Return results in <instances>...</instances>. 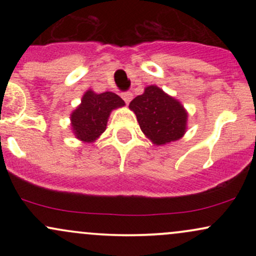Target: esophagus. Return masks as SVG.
<instances>
[{
    "label": "esophagus",
    "mask_w": 256,
    "mask_h": 256,
    "mask_svg": "<svg viewBox=\"0 0 256 256\" xmlns=\"http://www.w3.org/2000/svg\"><path fill=\"white\" fill-rule=\"evenodd\" d=\"M122 100H124L125 101V104H128L131 102V100H132V98H134V95H132V92H124L122 95Z\"/></svg>",
    "instance_id": "esophagus-1"
}]
</instances>
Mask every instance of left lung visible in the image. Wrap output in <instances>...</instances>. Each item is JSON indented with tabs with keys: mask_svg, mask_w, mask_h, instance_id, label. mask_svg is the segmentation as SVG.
I'll return each instance as SVG.
<instances>
[{
	"mask_svg": "<svg viewBox=\"0 0 256 256\" xmlns=\"http://www.w3.org/2000/svg\"><path fill=\"white\" fill-rule=\"evenodd\" d=\"M144 136L155 146L180 140L186 132L188 112L177 98L156 85H148L144 92L130 102Z\"/></svg>",
	"mask_w": 256,
	"mask_h": 256,
	"instance_id": "left-lung-1",
	"label": "left lung"
}]
</instances>
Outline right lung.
<instances>
[{
  "label": "right lung",
  "instance_id": "add662e5",
  "mask_svg": "<svg viewBox=\"0 0 256 256\" xmlns=\"http://www.w3.org/2000/svg\"><path fill=\"white\" fill-rule=\"evenodd\" d=\"M124 106L125 102L110 91L102 94L91 89L85 91L80 104L70 116L76 138L83 143L95 142L106 131L112 110Z\"/></svg>",
  "mask_w": 256,
  "mask_h": 256
}]
</instances>
